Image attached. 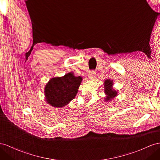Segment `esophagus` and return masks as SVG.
<instances>
[{
	"label": "esophagus",
	"mask_w": 160,
	"mask_h": 160,
	"mask_svg": "<svg viewBox=\"0 0 160 160\" xmlns=\"http://www.w3.org/2000/svg\"><path fill=\"white\" fill-rule=\"evenodd\" d=\"M95 74H96V73L95 71H91V72H90L88 76L90 78H93L95 77Z\"/></svg>",
	"instance_id": "1"
}]
</instances>
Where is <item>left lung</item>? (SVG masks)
Masks as SVG:
<instances>
[{
    "label": "left lung",
    "mask_w": 160,
    "mask_h": 160,
    "mask_svg": "<svg viewBox=\"0 0 160 160\" xmlns=\"http://www.w3.org/2000/svg\"><path fill=\"white\" fill-rule=\"evenodd\" d=\"M113 80H111L110 79L105 80L104 82V91L105 95H107L106 98H105V101H111L118 95L117 91L113 88Z\"/></svg>",
    "instance_id": "8db88e82"
}]
</instances>
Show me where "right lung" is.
Wrapping results in <instances>:
<instances>
[{"label":"right lung","instance_id":"right-lung-1","mask_svg":"<svg viewBox=\"0 0 160 160\" xmlns=\"http://www.w3.org/2000/svg\"><path fill=\"white\" fill-rule=\"evenodd\" d=\"M82 78L69 72L63 77L52 78L44 88L45 99L55 108H63L75 98Z\"/></svg>","mask_w":160,"mask_h":160}]
</instances>
